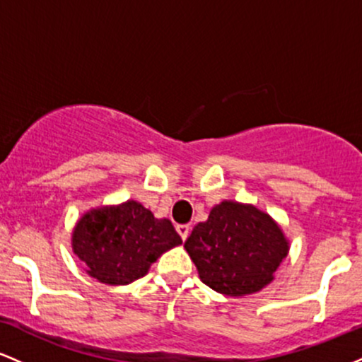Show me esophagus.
Segmentation results:
<instances>
[{
	"label": "esophagus",
	"mask_w": 362,
	"mask_h": 362,
	"mask_svg": "<svg viewBox=\"0 0 362 362\" xmlns=\"http://www.w3.org/2000/svg\"><path fill=\"white\" fill-rule=\"evenodd\" d=\"M177 231L182 240H187V236H189V231H190L189 224H177Z\"/></svg>",
	"instance_id": "obj_1"
}]
</instances>
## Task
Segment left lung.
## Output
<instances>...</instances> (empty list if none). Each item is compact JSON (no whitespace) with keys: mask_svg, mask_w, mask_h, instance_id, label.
<instances>
[{"mask_svg":"<svg viewBox=\"0 0 362 362\" xmlns=\"http://www.w3.org/2000/svg\"><path fill=\"white\" fill-rule=\"evenodd\" d=\"M184 247L201 281L226 296L253 294L271 284L289 252L288 238L271 216L233 201L214 206Z\"/></svg>","mask_w":362,"mask_h":362,"instance_id":"1","label":"left lung"}]
</instances>
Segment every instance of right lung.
<instances>
[{
    "label": "right lung",
    "instance_id": "1",
    "mask_svg": "<svg viewBox=\"0 0 362 362\" xmlns=\"http://www.w3.org/2000/svg\"><path fill=\"white\" fill-rule=\"evenodd\" d=\"M180 243L170 219H156L136 201L91 209L73 230V252L86 274L110 286L146 276L161 253Z\"/></svg>",
    "mask_w": 362,
    "mask_h": 362
}]
</instances>
